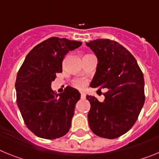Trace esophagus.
I'll return each instance as SVG.
<instances>
[{"label": "esophagus", "instance_id": "34e87169", "mask_svg": "<svg viewBox=\"0 0 159 159\" xmlns=\"http://www.w3.org/2000/svg\"><path fill=\"white\" fill-rule=\"evenodd\" d=\"M80 97H81V99H85V97H86V95H85V93H84V92H81V93H80Z\"/></svg>", "mask_w": 159, "mask_h": 159}]
</instances>
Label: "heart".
<instances>
[{
  "mask_svg": "<svg viewBox=\"0 0 159 159\" xmlns=\"http://www.w3.org/2000/svg\"><path fill=\"white\" fill-rule=\"evenodd\" d=\"M88 81L86 78L81 77V78H77L74 80L72 81V85L78 89H84L88 85Z\"/></svg>",
  "mask_w": 159,
  "mask_h": 159,
  "instance_id": "heart-1",
  "label": "heart"
}]
</instances>
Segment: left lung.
Masks as SVG:
<instances>
[{"instance_id":"obj_1","label":"left lung","mask_w":159,"mask_h":159,"mask_svg":"<svg viewBox=\"0 0 159 159\" xmlns=\"http://www.w3.org/2000/svg\"><path fill=\"white\" fill-rule=\"evenodd\" d=\"M98 58L90 86L107 88L105 99L87 95L91 103L89 127L99 137L113 139L127 133L135 123L145 102L143 72L131 53L115 40L98 39L86 43Z\"/></svg>"}]
</instances>
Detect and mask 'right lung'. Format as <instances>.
<instances>
[{"instance_id": "add662e5", "label": "right lung", "mask_w": 159, "mask_h": 159, "mask_svg": "<svg viewBox=\"0 0 159 159\" xmlns=\"http://www.w3.org/2000/svg\"><path fill=\"white\" fill-rule=\"evenodd\" d=\"M82 43L65 38L51 37L29 52L16 75V102L25 125L34 134L55 139L67 134L80 93L67 87L56 94L51 88L69 51Z\"/></svg>"}]
</instances>
